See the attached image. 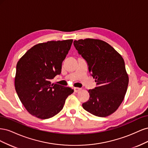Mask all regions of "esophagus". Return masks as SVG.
Segmentation results:
<instances>
[{
	"label": "esophagus",
	"instance_id": "1",
	"mask_svg": "<svg viewBox=\"0 0 148 148\" xmlns=\"http://www.w3.org/2000/svg\"><path fill=\"white\" fill-rule=\"evenodd\" d=\"M80 90H82V89L76 87V88H74V91H75V92H79Z\"/></svg>",
	"mask_w": 148,
	"mask_h": 148
}]
</instances>
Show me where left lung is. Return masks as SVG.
Wrapping results in <instances>:
<instances>
[{
  "instance_id": "obj_1",
  "label": "left lung",
  "mask_w": 148,
  "mask_h": 148,
  "mask_svg": "<svg viewBox=\"0 0 148 148\" xmlns=\"http://www.w3.org/2000/svg\"><path fill=\"white\" fill-rule=\"evenodd\" d=\"M78 53L86 61L89 72L96 79L97 86L89 89V100L84 110L100 117L113 114L126 94L128 76L122 57L108 43L99 39L74 41Z\"/></svg>"
}]
</instances>
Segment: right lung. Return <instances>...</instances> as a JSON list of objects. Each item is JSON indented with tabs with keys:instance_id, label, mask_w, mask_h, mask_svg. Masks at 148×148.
Here are the masks:
<instances>
[{
	"instance_id": "add662e5",
	"label": "right lung",
	"mask_w": 148,
	"mask_h": 148,
	"mask_svg": "<svg viewBox=\"0 0 148 148\" xmlns=\"http://www.w3.org/2000/svg\"><path fill=\"white\" fill-rule=\"evenodd\" d=\"M73 39L48 41L34 46L18 62L15 90L28 112L47 119L63 109L73 89L51 79L61 73L62 64L70 49Z\"/></svg>"
}]
</instances>
